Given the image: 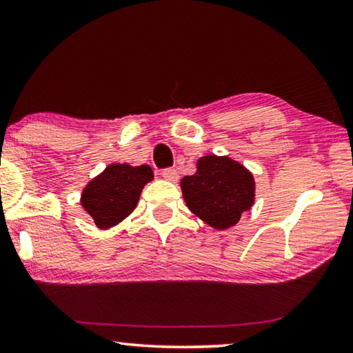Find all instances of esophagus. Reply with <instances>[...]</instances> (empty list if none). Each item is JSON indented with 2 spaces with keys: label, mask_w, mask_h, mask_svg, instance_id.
<instances>
[{
  "label": "esophagus",
  "mask_w": 353,
  "mask_h": 353,
  "mask_svg": "<svg viewBox=\"0 0 353 353\" xmlns=\"http://www.w3.org/2000/svg\"><path fill=\"white\" fill-rule=\"evenodd\" d=\"M162 176L165 178L167 181H178V172L175 168H165V170H162Z\"/></svg>",
  "instance_id": "34e87169"
}]
</instances>
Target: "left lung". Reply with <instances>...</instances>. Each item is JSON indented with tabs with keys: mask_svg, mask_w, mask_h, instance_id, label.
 <instances>
[{
	"mask_svg": "<svg viewBox=\"0 0 353 353\" xmlns=\"http://www.w3.org/2000/svg\"><path fill=\"white\" fill-rule=\"evenodd\" d=\"M180 186L188 209L215 230L238 223L255 199L252 173L233 159L215 154L201 157L194 175L183 178Z\"/></svg>",
	"mask_w": 353,
	"mask_h": 353,
	"instance_id": "left-lung-1",
	"label": "left lung"
}]
</instances>
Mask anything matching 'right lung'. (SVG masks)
<instances>
[{"label":"right lung","mask_w":353,"mask_h":353,"mask_svg":"<svg viewBox=\"0 0 353 353\" xmlns=\"http://www.w3.org/2000/svg\"><path fill=\"white\" fill-rule=\"evenodd\" d=\"M154 178L149 165L110 163L81 192V205L101 230L120 223L137 207L143 188Z\"/></svg>","instance_id":"right-lung-1"}]
</instances>
